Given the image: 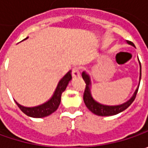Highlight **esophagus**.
<instances>
[{
  "label": "esophagus",
  "mask_w": 148,
  "mask_h": 148,
  "mask_svg": "<svg viewBox=\"0 0 148 148\" xmlns=\"http://www.w3.org/2000/svg\"><path fill=\"white\" fill-rule=\"evenodd\" d=\"M71 74H72V77H74V78L80 77V68L77 67V66L73 67L72 71H71Z\"/></svg>",
  "instance_id": "1"
}]
</instances>
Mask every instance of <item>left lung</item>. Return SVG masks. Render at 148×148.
<instances>
[{
  "label": "left lung",
  "mask_w": 148,
  "mask_h": 148,
  "mask_svg": "<svg viewBox=\"0 0 148 148\" xmlns=\"http://www.w3.org/2000/svg\"><path fill=\"white\" fill-rule=\"evenodd\" d=\"M127 43L132 46H134V44L130 41H127ZM139 61V60H138ZM140 77H139V82L141 80V63H140ZM82 78L83 80L86 82V89L84 91V95H83V99L85 102V105H86V107L88 108L89 110H90L93 114L99 115V116H111V115H115L117 114L121 113L122 111L125 110L128 107H129V105H131L134 100L136 98V95L138 93V87H139V84L138 88L136 89L134 94L133 95V96L128 99L127 102L123 103L122 105H102L100 103H98L97 101H95L92 95L90 93V78L88 74H86L85 71L82 72Z\"/></svg>",
  "instance_id": "8db88e82"
}]
</instances>
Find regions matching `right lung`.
Returning a JSON list of instances; mask_svg holds the SVG:
<instances>
[{
    "instance_id": "obj_1",
    "label": "right lung",
    "mask_w": 148,
    "mask_h": 148,
    "mask_svg": "<svg viewBox=\"0 0 148 148\" xmlns=\"http://www.w3.org/2000/svg\"><path fill=\"white\" fill-rule=\"evenodd\" d=\"M27 38H28V37L25 39H27ZM71 80V71H69L64 77L60 80L52 98L48 100L47 102H45L44 104L38 105V106H34V107H25V106L20 105L16 101H15V103L20 109V110L23 113H25L28 116L32 117V118H43V117L49 116L58 110L60 103H61L62 93L65 90L68 83Z\"/></svg>"
}]
</instances>
